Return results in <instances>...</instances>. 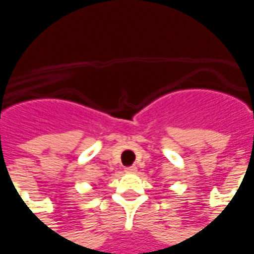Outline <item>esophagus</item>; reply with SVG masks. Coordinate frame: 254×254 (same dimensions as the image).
<instances>
[{
	"label": "esophagus",
	"mask_w": 254,
	"mask_h": 254,
	"mask_svg": "<svg viewBox=\"0 0 254 254\" xmlns=\"http://www.w3.org/2000/svg\"><path fill=\"white\" fill-rule=\"evenodd\" d=\"M125 173H127V174H136V173H137V167H136V166L127 167V169H125Z\"/></svg>",
	"instance_id": "obj_1"
}]
</instances>
